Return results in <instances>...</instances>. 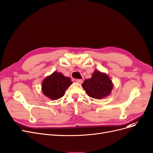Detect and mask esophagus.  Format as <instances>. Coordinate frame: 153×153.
Listing matches in <instances>:
<instances>
[{
	"mask_svg": "<svg viewBox=\"0 0 153 153\" xmlns=\"http://www.w3.org/2000/svg\"><path fill=\"white\" fill-rule=\"evenodd\" d=\"M76 81L78 84H82V82H83L82 79H76Z\"/></svg>",
	"mask_w": 153,
	"mask_h": 153,
	"instance_id": "1",
	"label": "esophagus"
}]
</instances>
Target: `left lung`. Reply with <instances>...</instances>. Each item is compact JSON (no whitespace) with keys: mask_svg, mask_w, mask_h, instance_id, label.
Wrapping results in <instances>:
<instances>
[{"mask_svg":"<svg viewBox=\"0 0 153 153\" xmlns=\"http://www.w3.org/2000/svg\"><path fill=\"white\" fill-rule=\"evenodd\" d=\"M82 86L89 97L95 99H101L110 94L113 84L106 74L95 71L92 77L84 81Z\"/></svg>","mask_w":153,"mask_h":153,"instance_id":"8db88e82","label":"left lung"}]
</instances>
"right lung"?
<instances>
[{
    "label": "right lung",
    "mask_w": 153,
    "mask_h": 153,
    "mask_svg": "<svg viewBox=\"0 0 153 153\" xmlns=\"http://www.w3.org/2000/svg\"><path fill=\"white\" fill-rule=\"evenodd\" d=\"M72 83L71 78L65 77L60 72H55L43 81L42 91L50 99L58 100L63 97L65 90Z\"/></svg>",
    "instance_id": "right-lung-1"
}]
</instances>
